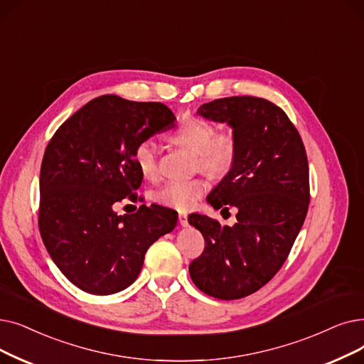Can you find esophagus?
Here are the masks:
<instances>
[{
  "label": "esophagus",
  "mask_w": 364,
  "mask_h": 364,
  "mask_svg": "<svg viewBox=\"0 0 364 364\" xmlns=\"http://www.w3.org/2000/svg\"><path fill=\"white\" fill-rule=\"evenodd\" d=\"M178 221H180V225H181V226H187V225H188L187 214H186V213H181V214L178 215Z\"/></svg>",
  "instance_id": "1"
}]
</instances>
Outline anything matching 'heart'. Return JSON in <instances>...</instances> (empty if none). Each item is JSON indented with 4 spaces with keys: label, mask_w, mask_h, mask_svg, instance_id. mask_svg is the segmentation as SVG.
<instances>
[{
    "label": "heart",
    "mask_w": 364,
    "mask_h": 364,
    "mask_svg": "<svg viewBox=\"0 0 364 364\" xmlns=\"http://www.w3.org/2000/svg\"><path fill=\"white\" fill-rule=\"evenodd\" d=\"M171 143L180 146L195 156V165L208 176L220 178L232 171L238 156V139L232 131L217 132L215 126L199 117L184 120L169 135ZM134 161L141 176L153 180L159 173V157L154 141L144 139L134 150ZM208 191V183L202 177L168 181L157 188L153 199L166 208L188 211Z\"/></svg>",
    "instance_id": "heart-1"
}]
</instances>
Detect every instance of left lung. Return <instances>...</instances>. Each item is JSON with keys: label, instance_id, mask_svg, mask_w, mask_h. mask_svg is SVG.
Here are the masks:
<instances>
[{"label": "left lung", "instance_id": "8db88e82", "mask_svg": "<svg viewBox=\"0 0 364 364\" xmlns=\"http://www.w3.org/2000/svg\"><path fill=\"white\" fill-rule=\"evenodd\" d=\"M198 114L228 122L238 139L232 171L208 195L215 210L238 214L232 228L188 215L205 240L188 272L205 294L235 300L262 289L287 260L309 207L308 157L289 116L264 98H220Z\"/></svg>", "mask_w": 364, "mask_h": 364}]
</instances>
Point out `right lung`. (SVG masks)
Here are the masks:
<instances>
[{"instance_id": "right-lung-1", "label": "right lung", "mask_w": 364, "mask_h": 364, "mask_svg": "<svg viewBox=\"0 0 364 364\" xmlns=\"http://www.w3.org/2000/svg\"><path fill=\"white\" fill-rule=\"evenodd\" d=\"M173 120L162 102L102 95L62 123L47 144L38 229L59 271L83 291L105 296L129 287L149 247L176 228L177 211L156 203L134 214L114 211L123 199H138L136 144L173 128Z\"/></svg>"}]
</instances>
